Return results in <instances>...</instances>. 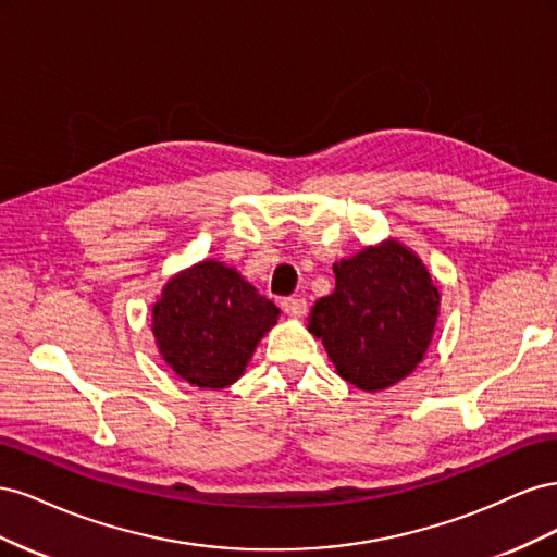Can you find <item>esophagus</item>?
<instances>
[{
	"label": "esophagus",
	"mask_w": 557,
	"mask_h": 557,
	"mask_svg": "<svg viewBox=\"0 0 557 557\" xmlns=\"http://www.w3.org/2000/svg\"><path fill=\"white\" fill-rule=\"evenodd\" d=\"M281 305H283V311L293 315V318H301L307 313V299L299 297V295L297 297H285Z\"/></svg>",
	"instance_id": "obj_1"
}]
</instances>
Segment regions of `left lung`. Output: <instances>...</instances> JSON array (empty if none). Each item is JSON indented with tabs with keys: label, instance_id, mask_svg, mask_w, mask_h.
I'll list each match as a JSON object with an SVG mask.
<instances>
[{
	"label": "left lung",
	"instance_id": "8db88e82",
	"mask_svg": "<svg viewBox=\"0 0 557 557\" xmlns=\"http://www.w3.org/2000/svg\"><path fill=\"white\" fill-rule=\"evenodd\" d=\"M336 288L309 313L336 374L364 393L407 379L425 358L442 295L413 250L397 239L334 262Z\"/></svg>",
	"mask_w": 557,
	"mask_h": 557
}]
</instances>
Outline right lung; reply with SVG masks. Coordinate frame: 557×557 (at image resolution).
<instances>
[{
    "label": "right lung",
    "instance_id": "obj_1",
    "mask_svg": "<svg viewBox=\"0 0 557 557\" xmlns=\"http://www.w3.org/2000/svg\"><path fill=\"white\" fill-rule=\"evenodd\" d=\"M281 309L218 260L197 262L166 281L153 307L162 360L197 387L237 381Z\"/></svg>",
    "mask_w": 557,
    "mask_h": 557
}]
</instances>
